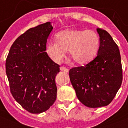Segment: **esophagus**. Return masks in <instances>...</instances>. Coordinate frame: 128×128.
Here are the masks:
<instances>
[{"label": "esophagus", "instance_id": "1", "mask_svg": "<svg viewBox=\"0 0 128 128\" xmlns=\"http://www.w3.org/2000/svg\"><path fill=\"white\" fill-rule=\"evenodd\" d=\"M60 71H62V72H69V70H68V68H66L65 67H60Z\"/></svg>", "mask_w": 128, "mask_h": 128}]
</instances>
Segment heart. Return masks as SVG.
I'll return each instance as SVG.
<instances>
[{
	"label": "heart",
	"mask_w": 128,
	"mask_h": 128,
	"mask_svg": "<svg viewBox=\"0 0 128 128\" xmlns=\"http://www.w3.org/2000/svg\"><path fill=\"white\" fill-rule=\"evenodd\" d=\"M56 41L47 43L46 51L56 63H60L67 50L74 61L84 65L91 61L100 46V37L91 30L68 28L61 30L56 36Z\"/></svg>",
	"instance_id": "heart-1"
}]
</instances>
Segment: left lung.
<instances>
[{"instance_id": "8db88e82", "label": "left lung", "mask_w": 128, "mask_h": 128, "mask_svg": "<svg viewBox=\"0 0 128 128\" xmlns=\"http://www.w3.org/2000/svg\"><path fill=\"white\" fill-rule=\"evenodd\" d=\"M100 36L98 54L84 66L71 69V83L84 105L98 108L108 105L116 96L123 80L119 49L110 34L97 28Z\"/></svg>"}]
</instances>
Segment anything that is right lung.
<instances>
[{
  "instance_id": "1",
  "label": "right lung",
  "mask_w": 128,
  "mask_h": 128,
  "mask_svg": "<svg viewBox=\"0 0 128 128\" xmlns=\"http://www.w3.org/2000/svg\"><path fill=\"white\" fill-rule=\"evenodd\" d=\"M53 26L50 22L31 28L17 38L6 57V74L10 91L27 111L39 114L56 99L55 77L59 65L46 52Z\"/></svg>"
}]
</instances>
